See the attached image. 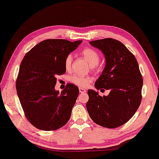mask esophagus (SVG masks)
Segmentation results:
<instances>
[{
    "instance_id": "1",
    "label": "esophagus",
    "mask_w": 159,
    "mask_h": 159,
    "mask_svg": "<svg viewBox=\"0 0 159 159\" xmlns=\"http://www.w3.org/2000/svg\"><path fill=\"white\" fill-rule=\"evenodd\" d=\"M79 92L80 93H85V92H86V90L85 89H84V88H79Z\"/></svg>"
}]
</instances>
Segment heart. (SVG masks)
I'll list each match as a JSON object with an SVG mask.
<instances>
[{
	"instance_id": "obj_1",
	"label": "heart",
	"mask_w": 159,
	"mask_h": 159,
	"mask_svg": "<svg viewBox=\"0 0 159 159\" xmlns=\"http://www.w3.org/2000/svg\"><path fill=\"white\" fill-rule=\"evenodd\" d=\"M82 55L84 57L85 59L88 63L89 64L91 68H94L95 66L99 63L100 60V55L97 51L93 50L91 48H86L82 51ZM73 60V56L72 55H68V56L66 57L65 60L64 66L65 68L67 70H70L71 67V62ZM70 81L73 83V84L76 85L80 87H86L90 84L91 81V78L88 76H84V75H79V74H74L70 78Z\"/></svg>"
}]
</instances>
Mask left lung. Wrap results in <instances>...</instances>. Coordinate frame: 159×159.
Masks as SVG:
<instances>
[{
    "label": "left lung",
    "instance_id": "left-lung-1",
    "mask_svg": "<svg viewBox=\"0 0 159 159\" xmlns=\"http://www.w3.org/2000/svg\"><path fill=\"white\" fill-rule=\"evenodd\" d=\"M104 55L105 67L95 82L97 90H110L109 95H99L88 90L86 109L95 123L107 128L118 127L135 115L141 102L143 78L137 60L118 40L107 38L91 41Z\"/></svg>",
    "mask_w": 159,
    "mask_h": 159
}]
</instances>
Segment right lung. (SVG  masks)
I'll use <instances>...</instances> for the list:
<instances>
[{
	"mask_svg": "<svg viewBox=\"0 0 159 159\" xmlns=\"http://www.w3.org/2000/svg\"><path fill=\"white\" fill-rule=\"evenodd\" d=\"M81 40H44L31 49L20 65L16 87L25 116L32 125L50 131L64 126L70 119L79 88L68 84L59 92L55 89L57 75L64 74L66 57Z\"/></svg>",
	"mask_w": 159,
	"mask_h": 159,
	"instance_id": "add662e5",
	"label": "right lung"
}]
</instances>
